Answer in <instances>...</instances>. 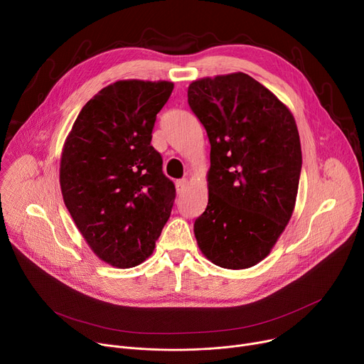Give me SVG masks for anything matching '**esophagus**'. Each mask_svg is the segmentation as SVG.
Returning a JSON list of instances; mask_svg holds the SVG:
<instances>
[{
	"instance_id": "esophagus-1",
	"label": "esophagus",
	"mask_w": 364,
	"mask_h": 364,
	"mask_svg": "<svg viewBox=\"0 0 364 364\" xmlns=\"http://www.w3.org/2000/svg\"><path fill=\"white\" fill-rule=\"evenodd\" d=\"M186 186H187V180H186V178H183V180H177V183H176L177 192H178V193H183L184 190H186Z\"/></svg>"
}]
</instances>
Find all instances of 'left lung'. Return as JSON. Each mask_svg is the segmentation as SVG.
I'll list each match as a JSON object with an SVG mask.
<instances>
[{
	"instance_id": "1",
	"label": "left lung",
	"mask_w": 364,
	"mask_h": 364,
	"mask_svg": "<svg viewBox=\"0 0 364 364\" xmlns=\"http://www.w3.org/2000/svg\"><path fill=\"white\" fill-rule=\"evenodd\" d=\"M187 97L211 143L198 245L223 269H250L270 254L294 213L302 165L295 119L243 72L193 81Z\"/></svg>"
}]
</instances>
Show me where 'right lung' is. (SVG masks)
<instances>
[{
	"label": "right lung",
	"mask_w": 364,
	"mask_h": 364,
	"mask_svg": "<svg viewBox=\"0 0 364 364\" xmlns=\"http://www.w3.org/2000/svg\"><path fill=\"white\" fill-rule=\"evenodd\" d=\"M172 88L140 80L105 87L82 107L63 146L68 211L92 252L118 269L151 255L174 205L176 186L150 144Z\"/></svg>",
	"instance_id": "obj_1"
}]
</instances>
